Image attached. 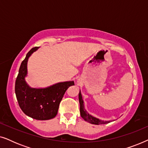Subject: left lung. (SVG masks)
Masks as SVG:
<instances>
[{
	"instance_id": "1",
	"label": "left lung",
	"mask_w": 148,
	"mask_h": 148,
	"mask_svg": "<svg viewBox=\"0 0 148 148\" xmlns=\"http://www.w3.org/2000/svg\"><path fill=\"white\" fill-rule=\"evenodd\" d=\"M79 101L80 104V114L81 116L87 122L92 123L94 125H103V124H107V123H110L112 121H102L98 118L92 116V115L89 114L87 112L86 109H85L84 104V100L82 98V95L81 94V91H79Z\"/></svg>"
}]
</instances>
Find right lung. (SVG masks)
<instances>
[{"mask_svg": "<svg viewBox=\"0 0 148 148\" xmlns=\"http://www.w3.org/2000/svg\"><path fill=\"white\" fill-rule=\"evenodd\" d=\"M38 48H32L22 61L16 79L15 91L18 104L27 116L36 120H49L57 114L64 93L75 84L73 81L60 82L46 88H32L28 86L25 80L27 75V61Z\"/></svg>", "mask_w": 148, "mask_h": 148, "instance_id": "obj_1", "label": "right lung"}]
</instances>
